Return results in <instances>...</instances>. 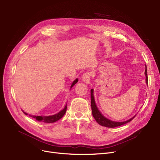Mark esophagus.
<instances>
[{"mask_svg":"<svg viewBox=\"0 0 160 160\" xmlns=\"http://www.w3.org/2000/svg\"><path fill=\"white\" fill-rule=\"evenodd\" d=\"M82 81L87 83V84H90L91 83V73L90 72H85L82 75Z\"/></svg>","mask_w":160,"mask_h":160,"instance_id":"esophagus-1","label":"esophagus"}]
</instances>
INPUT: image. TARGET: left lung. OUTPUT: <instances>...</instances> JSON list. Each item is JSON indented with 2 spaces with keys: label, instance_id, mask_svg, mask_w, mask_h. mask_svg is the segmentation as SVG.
Wrapping results in <instances>:
<instances>
[{
  "label": "left lung",
  "instance_id": "left-lung-1",
  "mask_svg": "<svg viewBox=\"0 0 160 160\" xmlns=\"http://www.w3.org/2000/svg\"><path fill=\"white\" fill-rule=\"evenodd\" d=\"M145 81L147 85H148V77H147V65H145ZM94 90L93 89H91V110H92V114H93V116L95 118V121L100 124L102 126V127H108V128H115L119 127V126L123 125L124 124H127V122H129L131 121L133 118L134 117H132V118L129 119L127 121H125L123 122H116V121H113L110 119H108L106 117H105L98 109L97 104L95 103V97H94Z\"/></svg>",
  "mask_w": 160,
  "mask_h": 160
}]
</instances>
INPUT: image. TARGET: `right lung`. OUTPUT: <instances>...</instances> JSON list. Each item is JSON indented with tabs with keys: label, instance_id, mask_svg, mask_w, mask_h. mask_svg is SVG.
I'll return each instance as SVG.
<instances>
[{
	"label": "right lung",
	"instance_id": "add662e5",
	"mask_svg": "<svg viewBox=\"0 0 160 160\" xmlns=\"http://www.w3.org/2000/svg\"><path fill=\"white\" fill-rule=\"evenodd\" d=\"M78 78H76L71 83V87H70V89L72 88V87L73 86H74L76 83H77L78 82ZM66 110H67V104H65V107L63 108V109L62 110H61L60 112H59L58 113L54 114V115H48V116H45V115H29L30 117H33V118L36 119V120H38V121H40V122H46V123H52V122H56L57 121L60 120L62 117L65 115V112H66ZM23 113L25 114V115H28L27 113L24 112L23 110H22Z\"/></svg>",
	"mask_w": 160,
	"mask_h": 160
}]
</instances>
